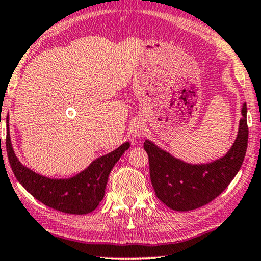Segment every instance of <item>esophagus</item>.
Returning a JSON list of instances; mask_svg holds the SVG:
<instances>
[{"label": "esophagus", "instance_id": "esophagus-1", "mask_svg": "<svg viewBox=\"0 0 261 261\" xmlns=\"http://www.w3.org/2000/svg\"><path fill=\"white\" fill-rule=\"evenodd\" d=\"M144 128H143V126H142L141 124H137L136 126H135L134 128H133V136L134 137H140V136H142V135L144 134Z\"/></svg>", "mask_w": 261, "mask_h": 261}]
</instances>
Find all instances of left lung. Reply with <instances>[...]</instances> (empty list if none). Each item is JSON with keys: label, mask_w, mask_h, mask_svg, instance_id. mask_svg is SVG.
<instances>
[{"label": "left lung", "mask_w": 261, "mask_h": 261, "mask_svg": "<svg viewBox=\"0 0 261 261\" xmlns=\"http://www.w3.org/2000/svg\"><path fill=\"white\" fill-rule=\"evenodd\" d=\"M238 135L227 154L209 163H187L145 140L152 187L162 203L175 211H190L223 192L244 162L248 143L247 105L242 103Z\"/></svg>", "instance_id": "8db88e82"}]
</instances>
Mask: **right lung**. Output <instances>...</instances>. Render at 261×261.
Wrapping results in <instances>:
<instances>
[{"instance_id": "right-lung-1", "label": "right lung", "mask_w": 261, "mask_h": 261, "mask_svg": "<svg viewBox=\"0 0 261 261\" xmlns=\"http://www.w3.org/2000/svg\"><path fill=\"white\" fill-rule=\"evenodd\" d=\"M130 143L125 142L116 150L95 159L82 172L65 179L47 178L22 165L13 149L7 117L6 149L12 171L26 191L46 206L71 215H86L94 211L105 196L109 175Z\"/></svg>"}]
</instances>
